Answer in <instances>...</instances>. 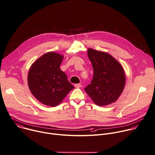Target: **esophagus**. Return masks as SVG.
I'll list each match as a JSON object with an SVG mask.
<instances>
[{
  "label": "esophagus",
  "instance_id": "esophagus-1",
  "mask_svg": "<svg viewBox=\"0 0 155 155\" xmlns=\"http://www.w3.org/2000/svg\"><path fill=\"white\" fill-rule=\"evenodd\" d=\"M74 86H75V87L76 88H80V87L81 86V84H80V83H79V84H75Z\"/></svg>",
  "mask_w": 155,
  "mask_h": 155
}]
</instances>
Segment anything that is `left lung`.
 Segmentation results:
<instances>
[{
	"mask_svg": "<svg viewBox=\"0 0 155 155\" xmlns=\"http://www.w3.org/2000/svg\"><path fill=\"white\" fill-rule=\"evenodd\" d=\"M94 75L84 91L98 106H107L115 102L122 93L125 75L121 64L111 55L104 51L87 49Z\"/></svg>",
	"mask_w": 155,
	"mask_h": 155,
	"instance_id": "1",
	"label": "left lung"
}]
</instances>
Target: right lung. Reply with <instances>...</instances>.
I'll return each instance as SVG.
<instances>
[{
  "instance_id": "right-lung-1",
  "label": "right lung",
  "mask_w": 155,
  "mask_h": 155,
  "mask_svg": "<svg viewBox=\"0 0 155 155\" xmlns=\"http://www.w3.org/2000/svg\"><path fill=\"white\" fill-rule=\"evenodd\" d=\"M63 55L50 51L36 60L28 74L31 94L42 104L55 107L74 88L60 68Z\"/></svg>"
}]
</instances>
